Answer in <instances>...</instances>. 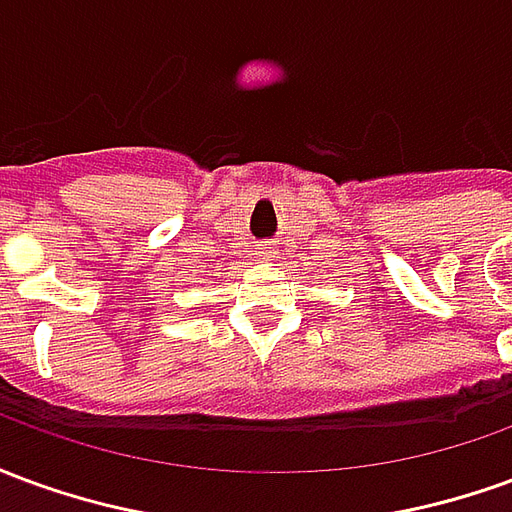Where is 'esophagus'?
Masks as SVG:
<instances>
[{"label":"esophagus","instance_id":"34e87169","mask_svg":"<svg viewBox=\"0 0 512 512\" xmlns=\"http://www.w3.org/2000/svg\"><path fill=\"white\" fill-rule=\"evenodd\" d=\"M257 255L263 257V260H271V257H277V246L266 241V244H257Z\"/></svg>","mask_w":512,"mask_h":512}]
</instances>
